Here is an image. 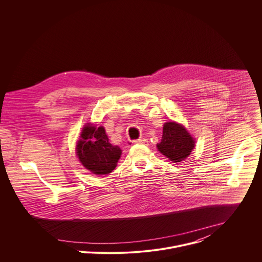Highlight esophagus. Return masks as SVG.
Returning a JSON list of instances; mask_svg holds the SVG:
<instances>
[{
	"label": "esophagus",
	"mask_w": 262,
	"mask_h": 262,
	"mask_svg": "<svg viewBox=\"0 0 262 262\" xmlns=\"http://www.w3.org/2000/svg\"><path fill=\"white\" fill-rule=\"evenodd\" d=\"M133 143H135V144H147L148 141H147V139H145V138H140V139L134 140Z\"/></svg>",
	"instance_id": "obj_1"
}]
</instances>
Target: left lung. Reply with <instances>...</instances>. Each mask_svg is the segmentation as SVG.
Masks as SVG:
<instances>
[{"label":"left lung","mask_w":262,"mask_h":262,"mask_svg":"<svg viewBox=\"0 0 262 262\" xmlns=\"http://www.w3.org/2000/svg\"><path fill=\"white\" fill-rule=\"evenodd\" d=\"M193 148L194 139L183 125L177 122H167L163 125L162 138L157 144V149L170 161H183Z\"/></svg>","instance_id":"1"}]
</instances>
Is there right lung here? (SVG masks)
Here are the masks:
<instances>
[{"label": "right lung", "instance_id": "add662e5", "mask_svg": "<svg viewBox=\"0 0 262 262\" xmlns=\"http://www.w3.org/2000/svg\"><path fill=\"white\" fill-rule=\"evenodd\" d=\"M76 143V155L81 164L94 174H108L117 166L122 150L112 145L103 126L86 124Z\"/></svg>", "mask_w": 262, "mask_h": 262}]
</instances>
